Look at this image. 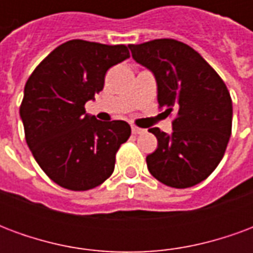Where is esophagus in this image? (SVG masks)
Returning <instances> with one entry per match:
<instances>
[{"label":"esophagus","instance_id":"esophagus-1","mask_svg":"<svg viewBox=\"0 0 253 253\" xmlns=\"http://www.w3.org/2000/svg\"><path fill=\"white\" fill-rule=\"evenodd\" d=\"M131 131L132 134H135V135H137V134H142L145 130H143V128H139V127L137 126H131Z\"/></svg>","mask_w":253,"mask_h":253}]
</instances>
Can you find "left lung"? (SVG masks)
<instances>
[{"label":"left lung","mask_w":253,"mask_h":253,"mask_svg":"<svg viewBox=\"0 0 253 253\" xmlns=\"http://www.w3.org/2000/svg\"><path fill=\"white\" fill-rule=\"evenodd\" d=\"M134 61L153 73L157 100L176 112L172 134L153 127L157 149L146 157L163 184L187 188L201 183L222 160L232 134V99L221 77L199 52L175 39L128 44Z\"/></svg>","instance_id":"1"}]
</instances>
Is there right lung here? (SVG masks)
Returning <instances> with one entry per match:
<instances>
[{
  "mask_svg": "<svg viewBox=\"0 0 253 253\" xmlns=\"http://www.w3.org/2000/svg\"><path fill=\"white\" fill-rule=\"evenodd\" d=\"M130 58L125 44L69 41L52 50L25 84L20 116L36 163L58 186L86 191L114 172L131 134L125 121L100 122L84 105L104 88L107 70Z\"/></svg>",
  "mask_w": 253,
  "mask_h": 253,
  "instance_id": "obj_1",
  "label": "right lung"
}]
</instances>
